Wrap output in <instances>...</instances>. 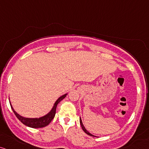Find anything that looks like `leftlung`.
I'll use <instances>...</instances> for the list:
<instances>
[{
	"instance_id": "1",
	"label": "left lung",
	"mask_w": 149,
	"mask_h": 149,
	"mask_svg": "<svg viewBox=\"0 0 149 149\" xmlns=\"http://www.w3.org/2000/svg\"><path fill=\"white\" fill-rule=\"evenodd\" d=\"M80 123H81V127H82V129H83V130L84 131V132H86V134H87L88 135H89V136H94V137H95V136H94V135H93L92 134H91L89 132H88V131H87L86 130V129L85 128V127H84V125H83V122H82V120H81V117H80Z\"/></svg>"
}]
</instances>
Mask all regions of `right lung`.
Returning <instances> with one entry per match:
<instances>
[{
	"label": "right lung",
	"instance_id": "right-lung-1",
	"mask_svg": "<svg viewBox=\"0 0 149 149\" xmlns=\"http://www.w3.org/2000/svg\"><path fill=\"white\" fill-rule=\"evenodd\" d=\"M67 93L58 97V98L56 100V102H54L53 107H52L49 112L47 114H45V115L42 116V117H39V118H28V117H22V116L19 115L18 113H17V112L15 111L12 104L10 103V104L11 108H12L14 114H15V116L17 117V119H18L22 124H24V125L27 126V127H32V128H42V127H45L46 126L48 125L49 124L52 122V120H53L55 114H56L57 104L59 103L62 100L64 99Z\"/></svg>",
	"mask_w": 149,
	"mask_h": 149
}]
</instances>
